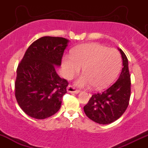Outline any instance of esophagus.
<instances>
[{
    "instance_id": "1",
    "label": "esophagus",
    "mask_w": 148,
    "mask_h": 148,
    "mask_svg": "<svg viewBox=\"0 0 148 148\" xmlns=\"http://www.w3.org/2000/svg\"><path fill=\"white\" fill-rule=\"evenodd\" d=\"M67 90L68 92H72V93H75V94H77L79 93L80 90L78 89H76L75 88L73 87L72 85H69L67 88Z\"/></svg>"
}]
</instances>
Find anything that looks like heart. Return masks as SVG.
Wrapping results in <instances>:
<instances>
[{
  "mask_svg": "<svg viewBox=\"0 0 148 148\" xmlns=\"http://www.w3.org/2000/svg\"><path fill=\"white\" fill-rule=\"evenodd\" d=\"M64 75L71 79L83 67V73L76 80L79 87L106 88L114 81L120 72L122 58L116 49H108L98 43L84 44L76 47L71 56L62 60Z\"/></svg>",
  "mask_w": 148,
  "mask_h": 148,
  "instance_id": "b5f03b06",
  "label": "heart"
}]
</instances>
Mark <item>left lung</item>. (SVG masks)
Returning <instances> with one entry per match:
<instances>
[{
    "label": "left lung",
    "instance_id": "8db88e82",
    "mask_svg": "<svg viewBox=\"0 0 148 148\" xmlns=\"http://www.w3.org/2000/svg\"><path fill=\"white\" fill-rule=\"evenodd\" d=\"M123 67L119 79L102 92L92 95L84 107L85 113L97 123L107 125L122 116L128 107L131 95V79L128 60L121 49Z\"/></svg>",
    "mask_w": 148,
    "mask_h": 148
}]
</instances>
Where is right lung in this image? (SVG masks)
I'll use <instances>...</instances> for the list:
<instances>
[{"instance_id": "add662e5", "label": "right lung", "mask_w": 148, "mask_h": 148, "mask_svg": "<svg viewBox=\"0 0 148 148\" xmlns=\"http://www.w3.org/2000/svg\"><path fill=\"white\" fill-rule=\"evenodd\" d=\"M68 42L63 37H42L30 45L18 64L15 97L32 118L45 119L60 109L69 83L58 75L55 66L61 64Z\"/></svg>"}]
</instances>
